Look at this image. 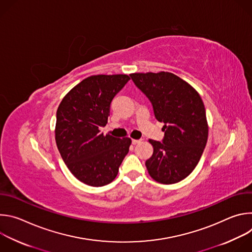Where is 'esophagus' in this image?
Wrapping results in <instances>:
<instances>
[{
    "label": "esophagus",
    "mask_w": 252,
    "mask_h": 252,
    "mask_svg": "<svg viewBox=\"0 0 252 252\" xmlns=\"http://www.w3.org/2000/svg\"><path fill=\"white\" fill-rule=\"evenodd\" d=\"M131 142H132V145H138L139 142H141V139H132Z\"/></svg>",
    "instance_id": "obj_1"
}]
</instances>
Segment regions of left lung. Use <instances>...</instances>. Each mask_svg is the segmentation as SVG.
Instances as JSON below:
<instances>
[{"instance_id":"8db88e82","label":"left lung","mask_w":252,"mask_h":252,"mask_svg":"<svg viewBox=\"0 0 252 252\" xmlns=\"http://www.w3.org/2000/svg\"><path fill=\"white\" fill-rule=\"evenodd\" d=\"M129 76L152 102L156 119L164 124L162 140L150 139L154 154L146 161L149 173L160 184L181 182L195 168L206 146L203 101L190 85L167 71Z\"/></svg>"}]
</instances>
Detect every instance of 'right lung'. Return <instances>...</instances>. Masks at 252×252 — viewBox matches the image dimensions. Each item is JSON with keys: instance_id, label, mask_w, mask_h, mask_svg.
<instances>
[{"instance_id": "obj_1", "label": "right lung", "mask_w": 252, "mask_h": 252, "mask_svg": "<svg viewBox=\"0 0 252 252\" xmlns=\"http://www.w3.org/2000/svg\"><path fill=\"white\" fill-rule=\"evenodd\" d=\"M126 75L92 76L63 98L57 111L56 142L67 168L91 187L112 183L129 151L131 139L104 135L110 105L129 81Z\"/></svg>"}]
</instances>
